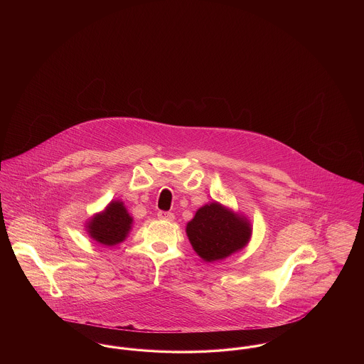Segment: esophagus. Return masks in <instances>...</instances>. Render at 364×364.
<instances>
[{"label":"esophagus","instance_id":"obj_1","mask_svg":"<svg viewBox=\"0 0 364 364\" xmlns=\"http://www.w3.org/2000/svg\"><path fill=\"white\" fill-rule=\"evenodd\" d=\"M156 215L162 221H173L174 220L173 213H169V211H158Z\"/></svg>","mask_w":364,"mask_h":364}]
</instances>
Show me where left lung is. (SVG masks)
I'll list each match as a JSON object with an SVG mask.
<instances>
[{"label": "left lung", "mask_w": 364, "mask_h": 364, "mask_svg": "<svg viewBox=\"0 0 364 364\" xmlns=\"http://www.w3.org/2000/svg\"><path fill=\"white\" fill-rule=\"evenodd\" d=\"M186 230L192 248L206 262L224 259L240 251L252 233L251 224L244 215L218 202L199 208Z\"/></svg>", "instance_id": "obj_1"}]
</instances>
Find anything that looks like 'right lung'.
<instances>
[{
	"instance_id": "add662e5",
	"label": "right lung",
	"mask_w": 364,
	"mask_h": 364,
	"mask_svg": "<svg viewBox=\"0 0 364 364\" xmlns=\"http://www.w3.org/2000/svg\"><path fill=\"white\" fill-rule=\"evenodd\" d=\"M132 217L120 200H112L104 211L95 214L87 223L91 239L104 245H116L124 242L132 228Z\"/></svg>"
}]
</instances>
